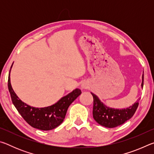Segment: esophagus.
I'll list each match as a JSON object with an SVG mask.
<instances>
[{
  "instance_id": "esophagus-1",
  "label": "esophagus",
  "mask_w": 154,
  "mask_h": 154,
  "mask_svg": "<svg viewBox=\"0 0 154 154\" xmlns=\"http://www.w3.org/2000/svg\"><path fill=\"white\" fill-rule=\"evenodd\" d=\"M82 88H85L86 87H85V85L84 84H82Z\"/></svg>"
}]
</instances>
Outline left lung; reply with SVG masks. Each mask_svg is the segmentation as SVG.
<instances>
[{
	"label": "left lung",
	"instance_id": "left-lung-1",
	"mask_svg": "<svg viewBox=\"0 0 154 154\" xmlns=\"http://www.w3.org/2000/svg\"><path fill=\"white\" fill-rule=\"evenodd\" d=\"M144 74L142 75L141 88H143ZM94 98L93 118L101 126L106 128H115L123 124L133 116L139 105L140 98L133 105L124 109H115L105 105L97 96L91 92Z\"/></svg>",
	"mask_w": 154,
	"mask_h": 154
}]
</instances>
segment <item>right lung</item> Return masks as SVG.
I'll return each mask as SVG.
<instances>
[{
  "label": "right lung",
  "instance_id": "right-lung-1",
  "mask_svg": "<svg viewBox=\"0 0 154 154\" xmlns=\"http://www.w3.org/2000/svg\"><path fill=\"white\" fill-rule=\"evenodd\" d=\"M11 69L8 78V88L13 104L25 121L35 128L50 130L60 126L64 121L70 105L82 94L81 90L76 88L50 106L41 108L30 106L21 100L13 90L10 79Z\"/></svg>",
  "mask_w": 154,
  "mask_h": 154
}]
</instances>
